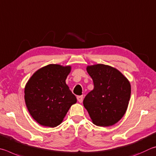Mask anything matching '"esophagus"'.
I'll list each match as a JSON object with an SVG mask.
<instances>
[{
    "label": "esophagus",
    "mask_w": 156,
    "mask_h": 156,
    "mask_svg": "<svg viewBox=\"0 0 156 156\" xmlns=\"http://www.w3.org/2000/svg\"><path fill=\"white\" fill-rule=\"evenodd\" d=\"M76 99H77V101L80 103H81L83 101V96H77Z\"/></svg>",
    "instance_id": "1"
}]
</instances>
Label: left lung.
I'll use <instances>...</instances> for the list:
<instances>
[{
  "label": "left lung",
  "mask_w": 156,
  "mask_h": 156,
  "mask_svg": "<svg viewBox=\"0 0 156 156\" xmlns=\"http://www.w3.org/2000/svg\"><path fill=\"white\" fill-rule=\"evenodd\" d=\"M87 72L93 80L94 89L84 98L83 106L94 125L112 126L126 112L131 96L129 81L108 65L88 66Z\"/></svg>",
  "instance_id": "1"
}]
</instances>
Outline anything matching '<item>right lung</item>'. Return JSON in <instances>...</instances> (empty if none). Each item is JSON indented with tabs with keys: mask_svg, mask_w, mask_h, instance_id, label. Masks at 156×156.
Returning a JSON list of instances; mask_svg holds the SVG:
<instances>
[{
	"mask_svg": "<svg viewBox=\"0 0 156 156\" xmlns=\"http://www.w3.org/2000/svg\"><path fill=\"white\" fill-rule=\"evenodd\" d=\"M71 66L49 64L37 70L27 83L24 100L38 123L55 127L62 122L76 98L66 83Z\"/></svg>",
	"mask_w": 156,
	"mask_h": 156,
	"instance_id": "1",
	"label": "right lung"
}]
</instances>
